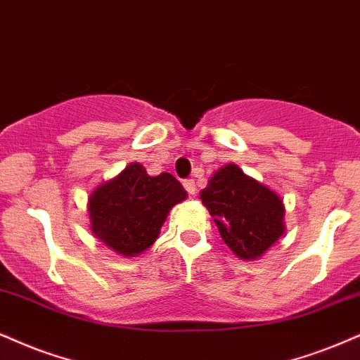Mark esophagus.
<instances>
[{
    "label": "esophagus",
    "instance_id": "esophagus-1",
    "mask_svg": "<svg viewBox=\"0 0 360 360\" xmlns=\"http://www.w3.org/2000/svg\"><path fill=\"white\" fill-rule=\"evenodd\" d=\"M184 187H185V190H187V192H188L190 195H195V192H197V188H195V181H193V179L184 180Z\"/></svg>",
    "mask_w": 360,
    "mask_h": 360
}]
</instances>
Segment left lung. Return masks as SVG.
<instances>
[{
    "label": "left lung",
    "instance_id": "obj_1",
    "mask_svg": "<svg viewBox=\"0 0 360 360\" xmlns=\"http://www.w3.org/2000/svg\"><path fill=\"white\" fill-rule=\"evenodd\" d=\"M224 242L243 260L257 259L283 235V203L233 163L220 168L200 192Z\"/></svg>",
    "mask_w": 360,
    "mask_h": 360
}]
</instances>
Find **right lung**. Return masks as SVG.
<instances>
[{
	"instance_id": "obj_1",
	"label": "right lung",
	"mask_w": 360,
	"mask_h": 360,
	"mask_svg": "<svg viewBox=\"0 0 360 360\" xmlns=\"http://www.w3.org/2000/svg\"><path fill=\"white\" fill-rule=\"evenodd\" d=\"M185 198L187 192L170 173L150 176L131 163L90 195L91 230L118 254L136 255L157 240L170 208Z\"/></svg>"
}]
</instances>
